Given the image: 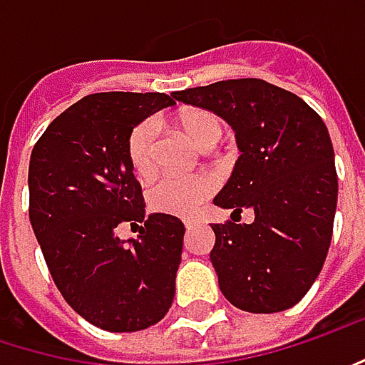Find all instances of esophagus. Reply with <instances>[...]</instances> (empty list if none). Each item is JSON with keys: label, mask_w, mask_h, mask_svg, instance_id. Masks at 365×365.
Segmentation results:
<instances>
[{"label": "esophagus", "mask_w": 365, "mask_h": 365, "mask_svg": "<svg viewBox=\"0 0 365 365\" xmlns=\"http://www.w3.org/2000/svg\"><path fill=\"white\" fill-rule=\"evenodd\" d=\"M197 224H199V218H185V228H187V230L195 228Z\"/></svg>", "instance_id": "34e87169"}]
</instances>
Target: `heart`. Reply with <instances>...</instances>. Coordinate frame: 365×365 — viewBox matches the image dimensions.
Masks as SVG:
<instances>
[{
    "instance_id": "b5f03b06",
    "label": "heart",
    "mask_w": 365,
    "mask_h": 365,
    "mask_svg": "<svg viewBox=\"0 0 365 365\" xmlns=\"http://www.w3.org/2000/svg\"><path fill=\"white\" fill-rule=\"evenodd\" d=\"M180 130L201 149H210L220 139V118L207 110H185L176 116ZM126 153L133 170L139 176L153 172V126L151 122L137 124L126 141ZM216 182L210 174L197 172L187 176H162L147 189V205L155 214L164 216H189L199 203L214 193Z\"/></svg>"
}]
</instances>
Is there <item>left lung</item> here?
<instances>
[{"instance_id":"1","label":"left lung","mask_w":365,"mask_h":365,"mask_svg":"<svg viewBox=\"0 0 365 365\" xmlns=\"http://www.w3.org/2000/svg\"><path fill=\"white\" fill-rule=\"evenodd\" d=\"M224 118L239 160L214 203L251 224H212L210 253L222 295L251 314L284 312L322 270L332 239L339 180L324 120L295 93L259 78L220 81L172 93Z\"/></svg>"}]
</instances>
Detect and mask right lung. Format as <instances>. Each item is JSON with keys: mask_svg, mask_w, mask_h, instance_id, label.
Listing matches in <instances>:
<instances>
[{"mask_svg": "<svg viewBox=\"0 0 365 365\" xmlns=\"http://www.w3.org/2000/svg\"><path fill=\"white\" fill-rule=\"evenodd\" d=\"M174 106L166 93H93L41 135L29 164V216L45 264L68 305L110 332L158 324L172 305L185 224L145 218L128 162L130 130ZM144 224L122 242L118 223Z\"/></svg>", "mask_w": 365, "mask_h": 365, "instance_id": "obj_1", "label": "right lung"}]
</instances>
